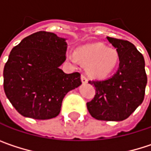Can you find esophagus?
<instances>
[{
	"label": "esophagus",
	"instance_id": "obj_1",
	"mask_svg": "<svg viewBox=\"0 0 151 151\" xmlns=\"http://www.w3.org/2000/svg\"><path fill=\"white\" fill-rule=\"evenodd\" d=\"M81 81H82V83H84V84H85V83H87L88 79H87L86 76L82 74V75H81Z\"/></svg>",
	"mask_w": 151,
	"mask_h": 151
}]
</instances>
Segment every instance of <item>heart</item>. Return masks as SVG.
I'll use <instances>...</instances> for the list:
<instances>
[{"mask_svg":"<svg viewBox=\"0 0 151 151\" xmlns=\"http://www.w3.org/2000/svg\"><path fill=\"white\" fill-rule=\"evenodd\" d=\"M69 58L73 62L78 58L86 64L87 73L95 78H107L116 70L120 63L119 51L101 43L82 46L77 50L76 56L71 54Z\"/></svg>","mask_w":151,"mask_h":151,"instance_id":"1","label":"heart"}]
</instances>
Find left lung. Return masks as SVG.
I'll list each match as a JSON object with an SVG mask.
<instances>
[{"label":"left lung","instance_id":"1","mask_svg":"<svg viewBox=\"0 0 151 151\" xmlns=\"http://www.w3.org/2000/svg\"><path fill=\"white\" fill-rule=\"evenodd\" d=\"M120 54L117 72L104 80H90L95 86L94 98L86 103L90 114L101 121L127 119L144 99L147 75L143 56L127 40L107 37Z\"/></svg>","mask_w":151,"mask_h":151}]
</instances>
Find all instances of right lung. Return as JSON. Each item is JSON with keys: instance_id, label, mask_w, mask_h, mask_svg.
Listing matches in <instances>:
<instances>
[{"instance_id": "right-lung-1", "label": "right lung", "mask_w": 151, "mask_h": 151, "mask_svg": "<svg viewBox=\"0 0 151 151\" xmlns=\"http://www.w3.org/2000/svg\"><path fill=\"white\" fill-rule=\"evenodd\" d=\"M65 38L46 31L36 32L15 46L4 66V92L25 117L48 120L58 116L65 94L81 85L80 73H65Z\"/></svg>"}]
</instances>
